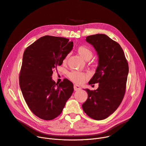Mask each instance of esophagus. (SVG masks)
<instances>
[{
	"label": "esophagus",
	"mask_w": 146,
	"mask_h": 146,
	"mask_svg": "<svg viewBox=\"0 0 146 146\" xmlns=\"http://www.w3.org/2000/svg\"><path fill=\"white\" fill-rule=\"evenodd\" d=\"M74 89L75 91H78V90H80L81 87H80V86H79L78 85L75 84L74 86Z\"/></svg>",
	"instance_id": "obj_1"
}]
</instances>
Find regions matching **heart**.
Segmentation results:
<instances>
[{"label": "heart", "mask_w": 146, "mask_h": 146, "mask_svg": "<svg viewBox=\"0 0 146 146\" xmlns=\"http://www.w3.org/2000/svg\"><path fill=\"white\" fill-rule=\"evenodd\" d=\"M77 52L81 57L85 61L90 60L93 56V51L90 47L85 45H81L77 48ZM68 57V55H66L64 60V61H66ZM68 77L70 79L74 82L81 84L84 82L87 76L83 72L78 71H71L68 74Z\"/></svg>", "instance_id": "heart-1"}]
</instances>
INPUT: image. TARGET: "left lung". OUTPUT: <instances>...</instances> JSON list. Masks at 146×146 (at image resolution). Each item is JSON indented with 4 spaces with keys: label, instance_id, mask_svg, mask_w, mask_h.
Listing matches in <instances>:
<instances>
[{
    "label": "left lung",
    "instance_id": "obj_1",
    "mask_svg": "<svg viewBox=\"0 0 146 146\" xmlns=\"http://www.w3.org/2000/svg\"><path fill=\"white\" fill-rule=\"evenodd\" d=\"M98 55V66L89 85L99 84L94 91L85 90L88 96L82 109L90 117L100 120L117 109L124 97L129 65L120 45L108 36L97 34L86 37Z\"/></svg>",
    "mask_w": 146,
    "mask_h": 146
}]
</instances>
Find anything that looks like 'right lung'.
<instances>
[{
	"mask_svg": "<svg viewBox=\"0 0 146 146\" xmlns=\"http://www.w3.org/2000/svg\"><path fill=\"white\" fill-rule=\"evenodd\" d=\"M72 47L73 42L68 38L45 36L24 52L20 87L29 109L41 119L50 120L59 116L74 91L68 80L58 84L51 77Z\"/></svg>",
	"mask_w": 146,
	"mask_h": 146,
	"instance_id": "add662e5",
	"label": "right lung"
}]
</instances>
